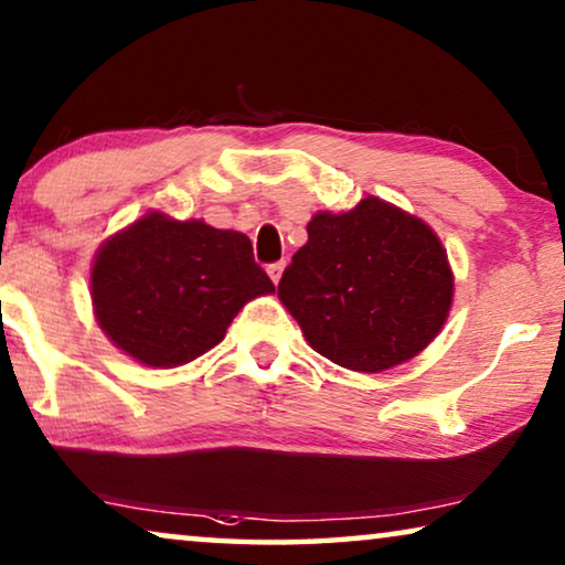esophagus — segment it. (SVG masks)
I'll use <instances>...</instances> for the list:
<instances>
[{"label": "esophagus", "instance_id": "34e87169", "mask_svg": "<svg viewBox=\"0 0 565 565\" xmlns=\"http://www.w3.org/2000/svg\"><path fill=\"white\" fill-rule=\"evenodd\" d=\"M266 271H268V276H271L274 284H279L281 271H284V260H276V264H271V266L266 268Z\"/></svg>", "mask_w": 565, "mask_h": 565}]
</instances>
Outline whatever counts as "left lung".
<instances>
[{"label": "left lung", "mask_w": 565, "mask_h": 565, "mask_svg": "<svg viewBox=\"0 0 565 565\" xmlns=\"http://www.w3.org/2000/svg\"><path fill=\"white\" fill-rule=\"evenodd\" d=\"M307 233L279 297L317 353L379 373L430 345L448 317L452 274L423 220L365 196L351 212L315 214Z\"/></svg>", "instance_id": "1"}]
</instances>
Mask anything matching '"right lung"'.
Wrapping results in <instances>:
<instances>
[{
	"instance_id": "obj_1",
	"label": "right lung",
	"mask_w": 565,
	"mask_h": 565,
	"mask_svg": "<svg viewBox=\"0 0 565 565\" xmlns=\"http://www.w3.org/2000/svg\"><path fill=\"white\" fill-rule=\"evenodd\" d=\"M274 291L243 233L202 220L146 214L102 245L94 312L109 340L146 365H181L210 351L241 307Z\"/></svg>"
}]
</instances>
